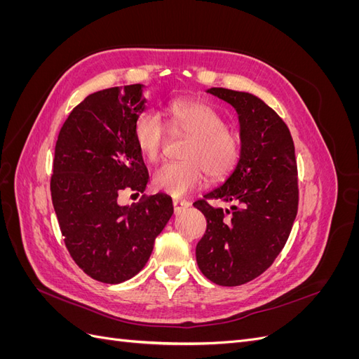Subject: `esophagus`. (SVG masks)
Masks as SVG:
<instances>
[{
	"label": "esophagus",
	"instance_id": "esophagus-1",
	"mask_svg": "<svg viewBox=\"0 0 359 359\" xmlns=\"http://www.w3.org/2000/svg\"><path fill=\"white\" fill-rule=\"evenodd\" d=\"M189 206H190V202L186 199H173V211H175V214L189 208Z\"/></svg>",
	"mask_w": 359,
	"mask_h": 359
}]
</instances>
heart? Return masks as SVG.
<instances>
[{"label": "heart", "instance_id": "1", "mask_svg": "<svg viewBox=\"0 0 359 359\" xmlns=\"http://www.w3.org/2000/svg\"><path fill=\"white\" fill-rule=\"evenodd\" d=\"M168 126L175 133L190 136L182 161H169L156 169L153 186L170 196H182L205 178L222 180L235 169L241 157V137L226 124L222 114L198 99L172 100L165 109ZM136 145L148 161H157L166 142L168 130L158 114L145 111L136 121Z\"/></svg>", "mask_w": 359, "mask_h": 359}]
</instances>
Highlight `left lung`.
<instances>
[{"mask_svg":"<svg viewBox=\"0 0 359 359\" xmlns=\"http://www.w3.org/2000/svg\"><path fill=\"white\" fill-rule=\"evenodd\" d=\"M210 94L235 107L241 157L220 187L194 202L206 219L196 245L202 274L220 286L248 283L283 250L298 212V169L287 126L256 95L226 88ZM208 198L232 201L231 211L214 209Z\"/></svg>","mask_w":359,"mask_h":359,"instance_id":"8db88e82","label":"left lung"}]
</instances>
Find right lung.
<instances>
[{
  "mask_svg": "<svg viewBox=\"0 0 359 359\" xmlns=\"http://www.w3.org/2000/svg\"><path fill=\"white\" fill-rule=\"evenodd\" d=\"M142 88L90 94L70 112L55 145L50 194L64 243L76 265L102 283L135 277L173 214L163 193L118 205V194L144 193L149 180L133 135L145 111Z\"/></svg>",
  "mask_w": 359,
  "mask_h": 359,
  "instance_id": "1",
  "label": "right lung"
}]
</instances>
